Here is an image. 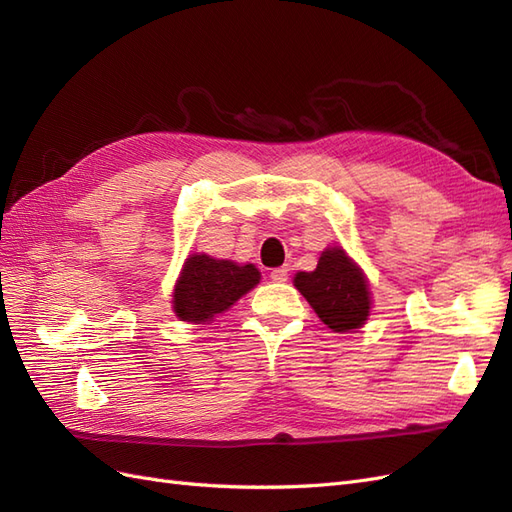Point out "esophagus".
Returning a JSON list of instances; mask_svg holds the SVG:
<instances>
[{"mask_svg":"<svg viewBox=\"0 0 512 512\" xmlns=\"http://www.w3.org/2000/svg\"><path fill=\"white\" fill-rule=\"evenodd\" d=\"M271 280L273 282H286L288 280V267H277L271 271Z\"/></svg>","mask_w":512,"mask_h":512,"instance_id":"esophagus-1","label":"esophagus"}]
</instances>
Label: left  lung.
I'll use <instances>...</instances> for the list:
<instances>
[{"label":"left lung","mask_w":512,"mask_h":512,"mask_svg":"<svg viewBox=\"0 0 512 512\" xmlns=\"http://www.w3.org/2000/svg\"><path fill=\"white\" fill-rule=\"evenodd\" d=\"M294 286L318 318L337 333L359 329L369 316L367 282L342 247L322 252L316 271L297 273Z\"/></svg>","instance_id":"1"}]
</instances>
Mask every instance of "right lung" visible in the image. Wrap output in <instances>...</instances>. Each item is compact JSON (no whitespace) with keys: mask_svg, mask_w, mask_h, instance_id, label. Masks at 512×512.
<instances>
[{"mask_svg":"<svg viewBox=\"0 0 512 512\" xmlns=\"http://www.w3.org/2000/svg\"><path fill=\"white\" fill-rule=\"evenodd\" d=\"M260 282L254 265L215 260L207 254H192L185 260L173 292L175 314L185 322H205L222 314Z\"/></svg>","mask_w":512,"mask_h":512,"instance_id":"1","label":"right lung"}]
</instances>
